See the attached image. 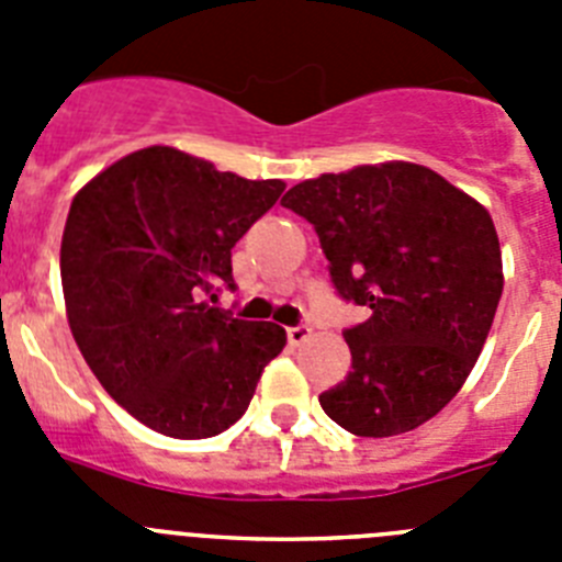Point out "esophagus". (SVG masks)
Instances as JSON below:
<instances>
[{"label":"esophagus","instance_id":"obj_1","mask_svg":"<svg viewBox=\"0 0 562 562\" xmlns=\"http://www.w3.org/2000/svg\"><path fill=\"white\" fill-rule=\"evenodd\" d=\"M312 329L306 324H297V326H290L286 329V340H290V346H301L304 340H310Z\"/></svg>","mask_w":562,"mask_h":562}]
</instances>
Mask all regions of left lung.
<instances>
[{
  "label": "left lung",
  "instance_id": "1",
  "mask_svg": "<svg viewBox=\"0 0 562 562\" xmlns=\"http://www.w3.org/2000/svg\"><path fill=\"white\" fill-rule=\"evenodd\" d=\"M337 295L369 321L342 331L351 371L321 394L355 436L408 434L464 385L498 310V233L484 205L416 162L357 166L297 182Z\"/></svg>",
  "mask_w": 562,
  "mask_h": 562
}]
</instances>
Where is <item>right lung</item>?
Returning <instances> with one entry per match:
<instances>
[{"instance_id":"add662e5","label":"right lung","mask_w":562,"mask_h":562,"mask_svg":"<svg viewBox=\"0 0 562 562\" xmlns=\"http://www.w3.org/2000/svg\"><path fill=\"white\" fill-rule=\"evenodd\" d=\"M284 188L151 146L76 193L61 238L69 329L106 394L146 428L222 434L286 346L281 326L213 306L236 286L231 250Z\"/></svg>"}]
</instances>
